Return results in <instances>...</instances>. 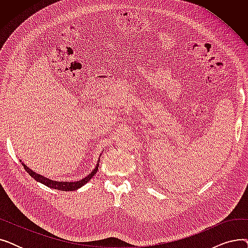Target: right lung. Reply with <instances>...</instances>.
Instances as JSON below:
<instances>
[{
    "label": "right lung",
    "mask_w": 248,
    "mask_h": 248,
    "mask_svg": "<svg viewBox=\"0 0 248 248\" xmlns=\"http://www.w3.org/2000/svg\"><path fill=\"white\" fill-rule=\"evenodd\" d=\"M100 155H101V154H100ZM20 162L22 163L21 160H20ZM22 166L24 167L26 172H27L33 179H35L37 182H39V183H41V184H43V185H45L49 188L60 190V191H75V190H78L79 188H81L82 186H84L87 183V182H89L91 179L93 178V176L97 173L98 166H99V160L97 161V164L94 167L93 172H90L89 175H87L85 178H83L79 181H71V182H69V181L62 182V181L51 180V179H48V178H46V177H44L40 174L34 172L33 170H31L29 167L26 166L24 163H22Z\"/></svg>",
    "instance_id": "obj_1"
}]
</instances>
